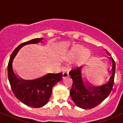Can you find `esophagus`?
<instances>
[{
  "instance_id": "1",
  "label": "esophagus",
  "mask_w": 123,
  "mask_h": 123,
  "mask_svg": "<svg viewBox=\"0 0 123 123\" xmlns=\"http://www.w3.org/2000/svg\"><path fill=\"white\" fill-rule=\"evenodd\" d=\"M69 76V73L68 72H64L62 73V78L64 79V78H66V77H68Z\"/></svg>"
}]
</instances>
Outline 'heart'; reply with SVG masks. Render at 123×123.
I'll return each instance as SVG.
<instances>
[{
    "label": "heart",
    "mask_w": 123,
    "mask_h": 123,
    "mask_svg": "<svg viewBox=\"0 0 123 123\" xmlns=\"http://www.w3.org/2000/svg\"><path fill=\"white\" fill-rule=\"evenodd\" d=\"M84 47L81 46H73L69 49V50L67 53L63 54V58L65 59L74 58L80 54L79 57L73 63V65L74 67H80L84 64L86 61L90 57V55H91L90 51L88 50L84 51Z\"/></svg>",
    "instance_id": "b5f03b06"
}]
</instances>
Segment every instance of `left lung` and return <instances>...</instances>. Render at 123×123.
Returning a JSON list of instances; mask_svg holds the SVG:
<instances>
[{"instance_id": "left-lung-1", "label": "left lung", "mask_w": 123, "mask_h": 123, "mask_svg": "<svg viewBox=\"0 0 123 123\" xmlns=\"http://www.w3.org/2000/svg\"><path fill=\"white\" fill-rule=\"evenodd\" d=\"M107 54L111 56L106 51ZM111 62V73L108 81L101 86H95L83 77L82 67L70 72V77L73 80V85L70 91L72 99L77 106L84 109H89L97 106L108 97L112 90L115 79L116 63L111 57H108Z\"/></svg>"}]
</instances>
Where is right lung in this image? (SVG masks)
Masks as SVG:
<instances>
[{
	"label": "right lung",
	"instance_id": "1",
	"mask_svg": "<svg viewBox=\"0 0 123 123\" xmlns=\"http://www.w3.org/2000/svg\"><path fill=\"white\" fill-rule=\"evenodd\" d=\"M43 39H34L19 45L11 55L7 67L8 81L16 98L25 105L35 108L47 104L51 95L53 87L62 80V74L48 73L35 79L24 80L14 71L12 62L21 48L27 44L39 43Z\"/></svg>",
	"mask_w": 123,
	"mask_h": 123
}]
</instances>
